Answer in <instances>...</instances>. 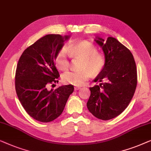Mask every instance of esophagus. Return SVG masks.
<instances>
[{"mask_svg": "<svg viewBox=\"0 0 151 151\" xmlns=\"http://www.w3.org/2000/svg\"><path fill=\"white\" fill-rule=\"evenodd\" d=\"M80 89H81L80 87H78V86L75 87V90H80Z\"/></svg>", "mask_w": 151, "mask_h": 151, "instance_id": "1", "label": "esophagus"}]
</instances>
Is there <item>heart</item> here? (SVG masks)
Returning a JSON list of instances; mask_svg holds the SVG:
<instances>
[{"label": "heart", "mask_w": 151, "mask_h": 151, "mask_svg": "<svg viewBox=\"0 0 151 151\" xmlns=\"http://www.w3.org/2000/svg\"><path fill=\"white\" fill-rule=\"evenodd\" d=\"M97 48L92 42L83 40L74 42L66 48H61L55 56V62L60 70H65L70 66L71 55L82 57L81 71H68L62 76L65 83L74 86H81L90 78L91 75H96L103 70L105 65V59L99 53Z\"/></svg>", "instance_id": "1"}]
</instances>
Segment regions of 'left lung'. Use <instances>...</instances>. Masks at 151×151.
Here are the masks:
<instances>
[{
  "mask_svg": "<svg viewBox=\"0 0 151 151\" xmlns=\"http://www.w3.org/2000/svg\"><path fill=\"white\" fill-rule=\"evenodd\" d=\"M96 43L103 49L105 65L94 82L99 86L90 88V96L87 107L91 114L103 120L120 115L128 107L137 86V69L130 50L116 38L107 40L96 37Z\"/></svg>",
  "mask_w": 151,
  "mask_h": 151,
  "instance_id": "1",
  "label": "left lung"
}]
</instances>
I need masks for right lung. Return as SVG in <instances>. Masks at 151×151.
<instances>
[{"label": "right lung", "instance_id": "1", "mask_svg": "<svg viewBox=\"0 0 151 151\" xmlns=\"http://www.w3.org/2000/svg\"><path fill=\"white\" fill-rule=\"evenodd\" d=\"M70 35H46L22 52L17 64L15 87L18 99L31 117L49 122L61 115L74 87L67 85L55 90H47L49 84L58 81L55 56Z\"/></svg>", "mask_w": 151, "mask_h": 151}]
</instances>
